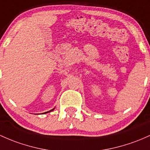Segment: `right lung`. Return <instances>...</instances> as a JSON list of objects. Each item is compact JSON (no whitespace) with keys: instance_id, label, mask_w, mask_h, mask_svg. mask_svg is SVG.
I'll list each match as a JSON object with an SVG mask.
<instances>
[{"instance_id":"add662e5","label":"right lung","mask_w":150,"mask_h":150,"mask_svg":"<svg viewBox=\"0 0 150 150\" xmlns=\"http://www.w3.org/2000/svg\"><path fill=\"white\" fill-rule=\"evenodd\" d=\"M54 109H55V108H53V109H52L51 110H50V111H48V112H44V114H45V113H48V112H52V110H54ZM42 114H43V113H42Z\"/></svg>"}]
</instances>
